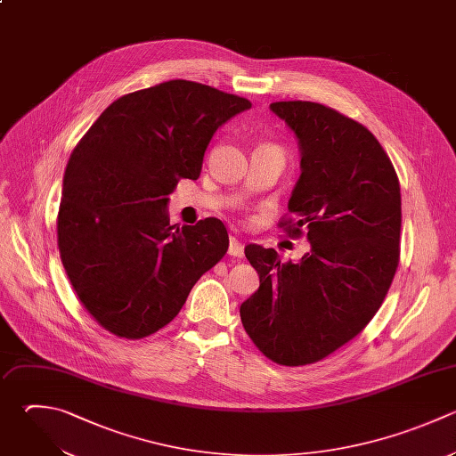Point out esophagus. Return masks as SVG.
<instances>
[{
	"instance_id": "esophagus-1",
	"label": "esophagus",
	"mask_w": 456,
	"mask_h": 456,
	"mask_svg": "<svg viewBox=\"0 0 456 456\" xmlns=\"http://www.w3.org/2000/svg\"><path fill=\"white\" fill-rule=\"evenodd\" d=\"M228 253H230L232 256L240 258V256L244 255V246H242V242H240L239 239H235V237H230V242H228Z\"/></svg>"
}]
</instances>
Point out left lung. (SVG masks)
Instances as JSON below:
<instances>
[{"label":"left lung","instance_id":"1","mask_svg":"<svg viewBox=\"0 0 456 456\" xmlns=\"http://www.w3.org/2000/svg\"><path fill=\"white\" fill-rule=\"evenodd\" d=\"M294 134L299 180L289 212L310 251L281 262L248 244L260 287L240 305L255 346L281 365L322 360L356 337L381 306L399 262L401 192L390 159L360 123L312 102L269 105Z\"/></svg>","mask_w":456,"mask_h":456}]
</instances>
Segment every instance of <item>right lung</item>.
<instances>
[{"mask_svg": "<svg viewBox=\"0 0 456 456\" xmlns=\"http://www.w3.org/2000/svg\"><path fill=\"white\" fill-rule=\"evenodd\" d=\"M251 109L214 87L169 80L114 102L71 153L59 249L82 305L118 337L142 338L182 310L228 249L224 224H169V194L198 180L214 134Z\"/></svg>", "mask_w": 456, "mask_h": 456, "instance_id": "right-lung-1", "label": "right lung"}]
</instances>
